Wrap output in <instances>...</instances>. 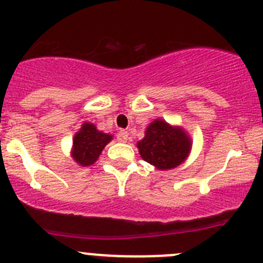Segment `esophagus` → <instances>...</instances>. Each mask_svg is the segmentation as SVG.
Segmentation results:
<instances>
[{
    "label": "esophagus",
    "mask_w": 263,
    "mask_h": 263,
    "mask_svg": "<svg viewBox=\"0 0 263 263\" xmlns=\"http://www.w3.org/2000/svg\"><path fill=\"white\" fill-rule=\"evenodd\" d=\"M117 140L119 142H127V140H128V132L119 131L118 135H117Z\"/></svg>",
    "instance_id": "obj_1"
}]
</instances>
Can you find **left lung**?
I'll list each match as a JSON object with an SVG mask.
<instances>
[{
    "mask_svg": "<svg viewBox=\"0 0 263 263\" xmlns=\"http://www.w3.org/2000/svg\"><path fill=\"white\" fill-rule=\"evenodd\" d=\"M137 148L148 164L159 171H169L185 161L192 148V140L181 126H172L158 118L148 124L145 137L137 142Z\"/></svg>",
    "mask_w": 263,
    "mask_h": 263,
    "instance_id": "obj_1",
    "label": "left lung"
}]
</instances>
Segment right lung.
I'll use <instances>...</instances> for the list:
<instances>
[{
    "label": "right lung",
    "instance_id": "obj_1",
    "mask_svg": "<svg viewBox=\"0 0 263 263\" xmlns=\"http://www.w3.org/2000/svg\"><path fill=\"white\" fill-rule=\"evenodd\" d=\"M112 139V135L104 134L99 131L95 124L85 122L73 136L71 156L79 165H92Z\"/></svg>",
    "mask_w": 263,
    "mask_h": 263
}]
</instances>
